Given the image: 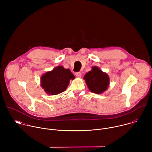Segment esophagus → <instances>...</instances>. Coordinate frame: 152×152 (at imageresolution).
I'll use <instances>...</instances> for the list:
<instances>
[{"instance_id":"obj_1","label":"esophagus","mask_w":152,"mask_h":152,"mask_svg":"<svg viewBox=\"0 0 152 152\" xmlns=\"http://www.w3.org/2000/svg\"><path fill=\"white\" fill-rule=\"evenodd\" d=\"M75 75L77 77H81V76H82V74L80 72H76L75 73Z\"/></svg>"}]
</instances>
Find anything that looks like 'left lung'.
<instances>
[{
	"label": "left lung",
	"mask_w": 152,
	"mask_h": 152,
	"mask_svg": "<svg viewBox=\"0 0 152 152\" xmlns=\"http://www.w3.org/2000/svg\"><path fill=\"white\" fill-rule=\"evenodd\" d=\"M84 79L89 90L96 94L106 91L110 83L109 76L97 67H93L92 70L85 75Z\"/></svg>",
	"instance_id": "obj_1"
}]
</instances>
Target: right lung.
Returning a JSON list of instances; mask_svg holds the SVG:
<instances>
[{"instance_id": "1", "label": "right lung", "mask_w": 152, "mask_h": 152, "mask_svg": "<svg viewBox=\"0 0 152 152\" xmlns=\"http://www.w3.org/2000/svg\"><path fill=\"white\" fill-rule=\"evenodd\" d=\"M74 79L75 76L69 69L58 66L41 76V85L48 94L56 95L66 90L70 80Z\"/></svg>"}]
</instances>
